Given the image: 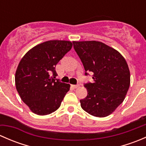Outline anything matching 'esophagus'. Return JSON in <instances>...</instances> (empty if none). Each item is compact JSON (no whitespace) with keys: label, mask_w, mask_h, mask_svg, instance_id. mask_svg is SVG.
I'll list each match as a JSON object with an SVG mask.
<instances>
[{"label":"esophagus","mask_w":146,"mask_h":146,"mask_svg":"<svg viewBox=\"0 0 146 146\" xmlns=\"http://www.w3.org/2000/svg\"><path fill=\"white\" fill-rule=\"evenodd\" d=\"M71 87L73 88V89H76V88H79V85H72Z\"/></svg>","instance_id":"34e87169"}]
</instances>
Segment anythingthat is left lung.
Listing matches in <instances>:
<instances>
[{
	"mask_svg": "<svg viewBox=\"0 0 146 146\" xmlns=\"http://www.w3.org/2000/svg\"><path fill=\"white\" fill-rule=\"evenodd\" d=\"M73 44L85 71L93 73L92 83L85 84L88 95L80 100V106L94 117H107L123 102L129 90L127 63L118 51L101 42L74 41Z\"/></svg>",
	"mask_w": 146,
	"mask_h": 146,
	"instance_id": "obj_1",
	"label": "left lung"
}]
</instances>
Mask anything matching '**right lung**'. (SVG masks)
Listing matches in <instances>:
<instances>
[{"label": "right lung", "mask_w": 146, "mask_h": 146, "mask_svg": "<svg viewBox=\"0 0 146 146\" xmlns=\"http://www.w3.org/2000/svg\"><path fill=\"white\" fill-rule=\"evenodd\" d=\"M72 46L70 41H47L31 48L20 60L15 76L16 89L35 114L55 111L70 90L69 84L55 79V67Z\"/></svg>", "instance_id": "obj_1"}]
</instances>
